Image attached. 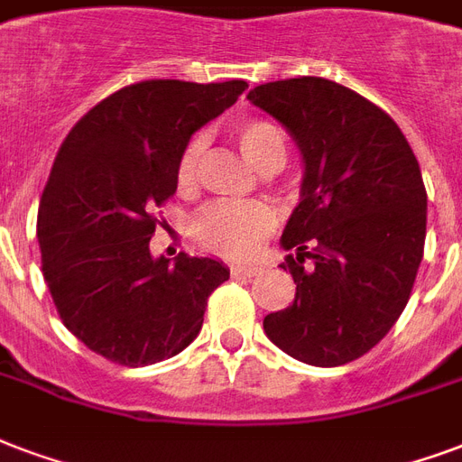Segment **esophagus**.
Listing matches in <instances>:
<instances>
[{
    "label": "esophagus",
    "mask_w": 462,
    "mask_h": 462,
    "mask_svg": "<svg viewBox=\"0 0 462 462\" xmlns=\"http://www.w3.org/2000/svg\"><path fill=\"white\" fill-rule=\"evenodd\" d=\"M260 265H255V263H236V265H231V273H234L236 277H255L260 273Z\"/></svg>",
    "instance_id": "34e87169"
}]
</instances>
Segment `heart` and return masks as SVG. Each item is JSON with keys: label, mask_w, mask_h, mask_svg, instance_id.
Masks as SVG:
<instances>
[{"label": "heart", "mask_w": 462, "mask_h": 462, "mask_svg": "<svg viewBox=\"0 0 462 462\" xmlns=\"http://www.w3.org/2000/svg\"><path fill=\"white\" fill-rule=\"evenodd\" d=\"M236 141L244 158L260 175H273L287 161V138L270 119H245L236 126ZM204 152V136H194L178 161L180 189H192ZM275 211L263 202L209 204L192 221L194 241L207 251L244 258L258 251L263 238L275 226Z\"/></svg>", "instance_id": "b5f03b06"}]
</instances>
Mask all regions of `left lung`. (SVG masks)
Segmentation results:
<instances>
[{
  "label": "left lung",
  "mask_w": 462,
  "mask_h": 462,
  "mask_svg": "<svg viewBox=\"0 0 462 462\" xmlns=\"http://www.w3.org/2000/svg\"><path fill=\"white\" fill-rule=\"evenodd\" d=\"M300 148V204L282 231L297 282L263 328L287 356L346 365L383 341L404 311L424 258L426 189L400 126L324 78L277 79L248 92Z\"/></svg>",
  "instance_id": "obj_1"
}]
</instances>
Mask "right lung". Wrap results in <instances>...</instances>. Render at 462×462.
<instances>
[{"label": "right lung", "mask_w": 462, "mask_h": 462, "mask_svg": "<svg viewBox=\"0 0 462 462\" xmlns=\"http://www.w3.org/2000/svg\"><path fill=\"white\" fill-rule=\"evenodd\" d=\"M248 82L145 79L92 106L55 155L38 209L43 277L62 324L112 363L143 367L197 338L221 260L152 258V209L178 189L194 131Z\"/></svg>", "instance_id": "obj_1"}]
</instances>
